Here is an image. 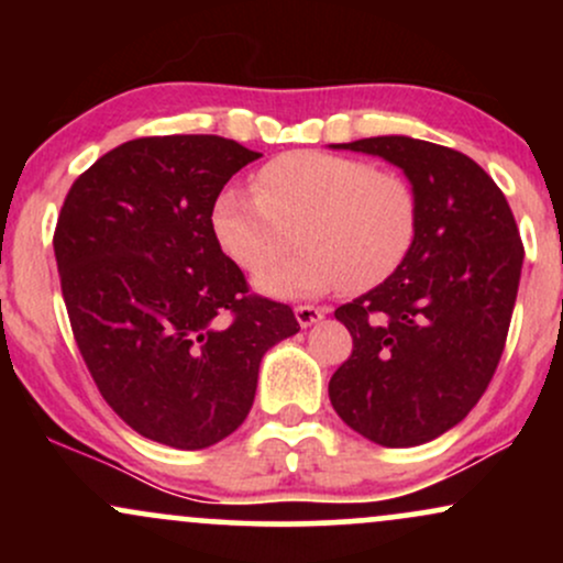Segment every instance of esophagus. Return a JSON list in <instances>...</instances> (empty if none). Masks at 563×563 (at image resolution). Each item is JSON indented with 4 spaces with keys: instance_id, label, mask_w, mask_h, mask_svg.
<instances>
[{
    "instance_id": "34e87169",
    "label": "esophagus",
    "mask_w": 563,
    "mask_h": 563,
    "mask_svg": "<svg viewBox=\"0 0 563 563\" xmlns=\"http://www.w3.org/2000/svg\"><path fill=\"white\" fill-rule=\"evenodd\" d=\"M294 314H296V320H299L301 328H309V325H314V322H320L322 318H325V309L312 307V303H301V307L294 309Z\"/></svg>"
}]
</instances>
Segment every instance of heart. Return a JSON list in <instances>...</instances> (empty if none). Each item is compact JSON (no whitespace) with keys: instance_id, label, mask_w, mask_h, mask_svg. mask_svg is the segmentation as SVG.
<instances>
[{"instance_id":"obj_1","label":"heart","mask_w":563,"mask_h":563,"mask_svg":"<svg viewBox=\"0 0 563 563\" xmlns=\"http://www.w3.org/2000/svg\"><path fill=\"white\" fill-rule=\"evenodd\" d=\"M302 222L308 249L268 266ZM211 230L232 262L249 273L268 266L256 288L301 299L346 286L365 290L389 280L418 232V196L410 179L363 158L322 151L283 153L262 166L254 187H228L211 206Z\"/></svg>"}]
</instances>
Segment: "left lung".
<instances>
[{
	"instance_id": "obj_1",
	"label": "left lung",
	"mask_w": 563,
	"mask_h": 563,
	"mask_svg": "<svg viewBox=\"0 0 563 563\" xmlns=\"http://www.w3.org/2000/svg\"><path fill=\"white\" fill-rule=\"evenodd\" d=\"M399 166L418 232L389 280L335 309L352 354L328 394L341 421L384 448H416L461 423L487 391L519 290V228L476 161L412 137L344 142Z\"/></svg>"
}]
</instances>
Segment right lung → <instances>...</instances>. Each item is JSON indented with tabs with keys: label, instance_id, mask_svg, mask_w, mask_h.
<instances>
[{
	"label": "right lung",
	"instance_id": "1",
	"mask_svg": "<svg viewBox=\"0 0 563 563\" xmlns=\"http://www.w3.org/2000/svg\"><path fill=\"white\" fill-rule=\"evenodd\" d=\"M262 153L217 134L140 137L70 185L55 228L74 339L102 399L177 450L230 437L269 346L299 333L288 303L249 294L211 206Z\"/></svg>",
	"mask_w": 563,
	"mask_h": 563
}]
</instances>
